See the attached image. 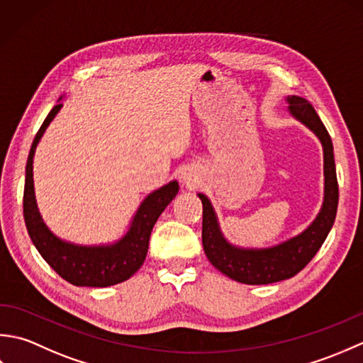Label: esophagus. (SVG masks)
<instances>
[{
	"instance_id": "esophagus-1",
	"label": "esophagus",
	"mask_w": 363,
	"mask_h": 363,
	"mask_svg": "<svg viewBox=\"0 0 363 363\" xmlns=\"http://www.w3.org/2000/svg\"><path fill=\"white\" fill-rule=\"evenodd\" d=\"M181 179L186 182V184H195L198 179H199V176H198V173H196V169H194V168H186L184 169V172L181 173Z\"/></svg>"
}]
</instances>
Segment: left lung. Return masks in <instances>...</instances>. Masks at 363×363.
I'll return each instance as SVG.
<instances>
[{
    "label": "left lung",
    "mask_w": 363,
    "mask_h": 363,
    "mask_svg": "<svg viewBox=\"0 0 363 363\" xmlns=\"http://www.w3.org/2000/svg\"><path fill=\"white\" fill-rule=\"evenodd\" d=\"M290 117L312 130L323 146L325 190L317 217L299 234L265 248H251L230 243L220 228L218 215L209 196L196 194L203 203V246L211 264L230 279L248 285L273 284L299 273L318 252L333 229L338 206V184L334 146L328 130L307 99L285 96Z\"/></svg>",
    "instance_id": "8db88e82"
}]
</instances>
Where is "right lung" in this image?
I'll return each mask as SVG.
<instances>
[{"instance_id": "obj_1", "label": "right lung", "mask_w": 363, "mask_h": 363, "mask_svg": "<svg viewBox=\"0 0 363 363\" xmlns=\"http://www.w3.org/2000/svg\"><path fill=\"white\" fill-rule=\"evenodd\" d=\"M62 99L64 96L59 98L57 104L45 118L30 146L26 162L25 195H23L25 223L37 251L40 252L46 264L67 282L76 287H111V285L129 279L143 265L146 252H148L151 230L165 207L173 201L179 191V182L173 179L146 195L130 218L126 230L117 240L98 245H81L64 240L54 234L46 226L37 207L33 165L37 145L42 140L51 121L62 109V103H60Z\"/></svg>"}]
</instances>
